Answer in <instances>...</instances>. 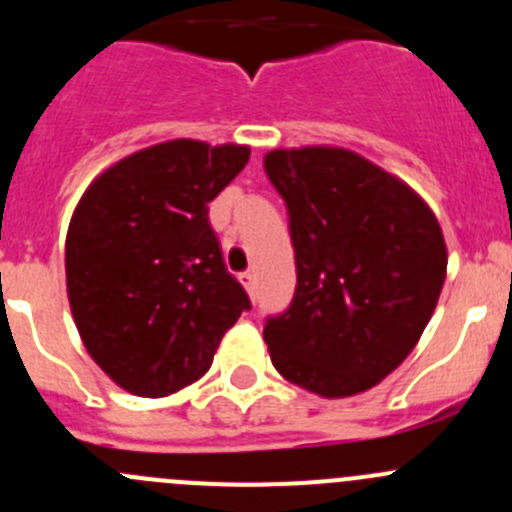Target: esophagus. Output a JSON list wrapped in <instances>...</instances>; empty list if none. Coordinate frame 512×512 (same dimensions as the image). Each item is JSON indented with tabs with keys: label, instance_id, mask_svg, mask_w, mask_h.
I'll return each instance as SVG.
<instances>
[{
	"label": "esophagus",
	"instance_id": "1",
	"mask_svg": "<svg viewBox=\"0 0 512 512\" xmlns=\"http://www.w3.org/2000/svg\"><path fill=\"white\" fill-rule=\"evenodd\" d=\"M240 282H242V287H245L247 292H250V297H255V294H257V280H255V275H252V272H242Z\"/></svg>",
	"mask_w": 512,
	"mask_h": 512
}]
</instances>
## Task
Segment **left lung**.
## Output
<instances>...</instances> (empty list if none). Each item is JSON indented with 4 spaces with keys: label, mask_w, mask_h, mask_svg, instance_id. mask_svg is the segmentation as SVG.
I'll list each match as a JSON object with an SVG mask.
<instances>
[{
    "label": "left lung",
    "mask_w": 512,
    "mask_h": 512,
    "mask_svg": "<svg viewBox=\"0 0 512 512\" xmlns=\"http://www.w3.org/2000/svg\"><path fill=\"white\" fill-rule=\"evenodd\" d=\"M282 195L297 265L289 307L267 317L275 369L342 399L379 384L421 339L446 280V242L426 203L344 148L265 156Z\"/></svg>",
    "instance_id": "1"
}]
</instances>
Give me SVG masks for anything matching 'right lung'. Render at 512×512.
Listing matches in <instances>:
<instances>
[{
	"instance_id": "right-lung-1",
	"label": "right lung",
	"mask_w": 512,
	"mask_h": 512,
	"mask_svg": "<svg viewBox=\"0 0 512 512\" xmlns=\"http://www.w3.org/2000/svg\"><path fill=\"white\" fill-rule=\"evenodd\" d=\"M247 158L232 143H158L111 165L76 205L69 304L91 359L121 389L158 399L198 381L250 309L208 220Z\"/></svg>"
}]
</instances>
